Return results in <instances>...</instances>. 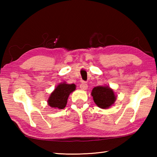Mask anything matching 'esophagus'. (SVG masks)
I'll use <instances>...</instances> for the list:
<instances>
[{"instance_id":"34e87169","label":"esophagus","mask_w":157,"mask_h":157,"mask_svg":"<svg viewBox=\"0 0 157 157\" xmlns=\"http://www.w3.org/2000/svg\"><path fill=\"white\" fill-rule=\"evenodd\" d=\"M79 87H80V89L82 90H86L87 87H88V85H87L86 82H82L80 84V86H79Z\"/></svg>"}]
</instances>
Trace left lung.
Masks as SVG:
<instances>
[{"mask_svg":"<svg viewBox=\"0 0 157 157\" xmlns=\"http://www.w3.org/2000/svg\"><path fill=\"white\" fill-rule=\"evenodd\" d=\"M91 95L94 102L101 109H108L116 100L113 89L109 86H98L92 90Z\"/></svg>","mask_w":157,"mask_h":157,"instance_id":"1","label":"left lung"}]
</instances>
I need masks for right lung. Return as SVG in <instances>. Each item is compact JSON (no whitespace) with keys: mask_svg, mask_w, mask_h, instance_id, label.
I'll list each match as a JSON object with an SVG mask.
<instances>
[{"mask_svg":"<svg viewBox=\"0 0 157 157\" xmlns=\"http://www.w3.org/2000/svg\"><path fill=\"white\" fill-rule=\"evenodd\" d=\"M76 89L75 84H68L66 82L60 83L55 89L48 100V104L52 108L63 109L67 104L70 94Z\"/></svg>","mask_w":157,"mask_h":157,"instance_id":"right-lung-1","label":"right lung"}]
</instances>
